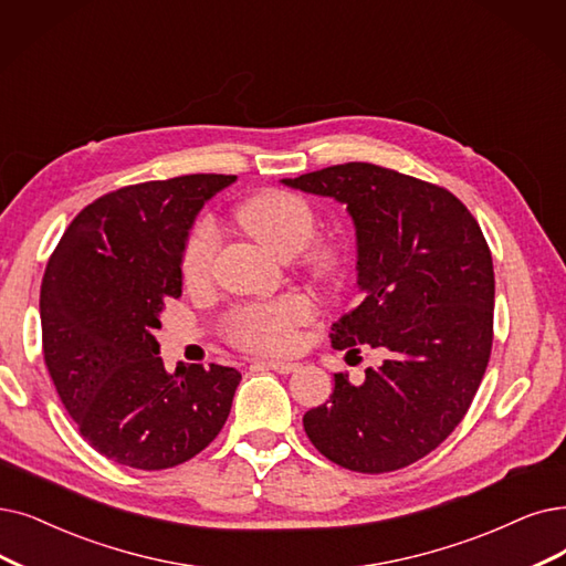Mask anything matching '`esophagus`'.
<instances>
[{
	"mask_svg": "<svg viewBox=\"0 0 566 566\" xmlns=\"http://www.w3.org/2000/svg\"><path fill=\"white\" fill-rule=\"evenodd\" d=\"M255 365L264 367V369H274L279 374H292L300 369V361H292V359H260Z\"/></svg>",
	"mask_w": 566,
	"mask_h": 566,
	"instance_id": "esophagus-1",
	"label": "esophagus"
}]
</instances>
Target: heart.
<instances>
[{"label":"heart","mask_w":566,"mask_h":566,"mask_svg":"<svg viewBox=\"0 0 566 566\" xmlns=\"http://www.w3.org/2000/svg\"><path fill=\"white\" fill-rule=\"evenodd\" d=\"M239 220L262 245L279 258H292L304 248L306 264L327 276L342 266V253L334 243L315 241L305 245L315 230V216L306 201L285 190H266L248 199L239 209ZM218 248L213 220L201 218L186 243L184 279L197 287L207 283ZM311 315V302L304 295H287L271 304L239 308L230 318L234 342L253 350H287L297 342V325Z\"/></svg>","instance_id":"1"}]
</instances>
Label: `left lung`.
<instances>
[{
  "label": "left lung",
  "instance_id": "obj_1",
  "mask_svg": "<svg viewBox=\"0 0 566 566\" xmlns=\"http://www.w3.org/2000/svg\"><path fill=\"white\" fill-rule=\"evenodd\" d=\"M281 184L346 207L359 302L329 338L336 350L380 353L359 386L334 374L329 401L304 413L306 437L350 471L409 467L460 424L488 367L494 269L485 237L455 195L369 163Z\"/></svg>",
  "mask_w": 566,
  "mask_h": 566
}]
</instances>
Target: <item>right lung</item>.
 <instances>
[{"instance_id":"right-lung-1","label":"right lung","mask_w":566,"mask_h":566,"mask_svg":"<svg viewBox=\"0 0 566 566\" xmlns=\"http://www.w3.org/2000/svg\"><path fill=\"white\" fill-rule=\"evenodd\" d=\"M234 180L192 174L108 192L72 220L46 264L43 359L83 439L113 462L184 464L230 416L241 374L186 361L169 374L155 332L184 292L197 213Z\"/></svg>"}]
</instances>
